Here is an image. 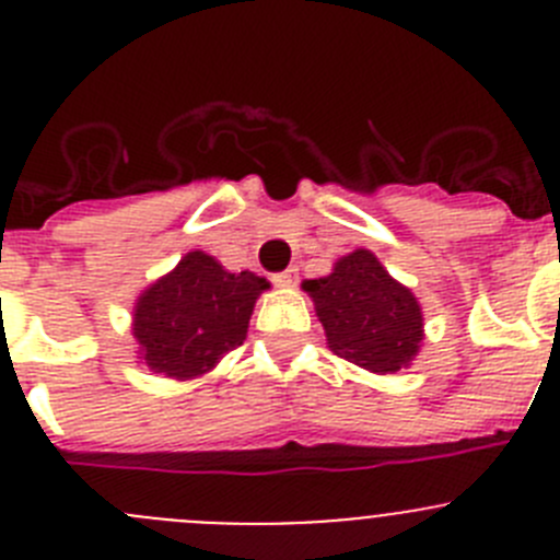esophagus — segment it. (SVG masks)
<instances>
[{
    "mask_svg": "<svg viewBox=\"0 0 560 560\" xmlns=\"http://www.w3.org/2000/svg\"><path fill=\"white\" fill-rule=\"evenodd\" d=\"M296 277H300V271L291 266V269H285V271H277V275L271 277V283L280 285V289H291V285L296 283Z\"/></svg>",
    "mask_w": 560,
    "mask_h": 560,
    "instance_id": "obj_1",
    "label": "esophagus"
}]
</instances>
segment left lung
Here are the masks:
<instances>
[{
  "label": "left lung",
  "mask_w": 560,
  "mask_h": 560,
  "mask_svg": "<svg viewBox=\"0 0 560 560\" xmlns=\"http://www.w3.org/2000/svg\"><path fill=\"white\" fill-rule=\"evenodd\" d=\"M327 343L343 361L369 372H399L422 341V307L369 249L343 255L332 275L305 280Z\"/></svg>",
  "instance_id": "obj_1"
}]
</instances>
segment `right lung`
<instances>
[{
  "label": "right lung",
  "mask_w": 560,
  "mask_h": 560,
  "mask_svg": "<svg viewBox=\"0 0 560 560\" xmlns=\"http://www.w3.org/2000/svg\"><path fill=\"white\" fill-rule=\"evenodd\" d=\"M269 289L253 271L224 269L205 253H188L136 302L132 332L143 361L166 377H197L241 347L255 300Z\"/></svg>",
  "instance_id": "add662e5"
}]
</instances>
